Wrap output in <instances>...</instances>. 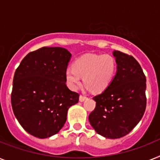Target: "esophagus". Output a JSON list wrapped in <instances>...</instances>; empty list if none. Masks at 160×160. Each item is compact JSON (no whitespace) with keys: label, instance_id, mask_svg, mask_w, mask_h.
I'll list each match as a JSON object with an SVG mask.
<instances>
[{"label":"esophagus","instance_id":"1","mask_svg":"<svg viewBox=\"0 0 160 160\" xmlns=\"http://www.w3.org/2000/svg\"><path fill=\"white\" fill-rule=\"evenodd\" d=\"M86 98H87V97H85V96L80 95V98H79V99H80V102H84V101L85 100Z\"/></svg>","mask_w":160,"mask_h":160}]
</instances>
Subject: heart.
I'll list each match as a JSON object with an SVG mask.
<instances>
[{"label": "heart", "mask_w": 160, "mask_h": 160, "mask_svg": "<svg viewBox=\"0 0 160 160\" xmlns=\"http://www.w3.org/2000/svg\"><path fill=\"white\" fill-rule=\"evenodd\" d=\"M117 71V62L110 54H86L76 60L73 67L66 70L65 77L67 85L76 90L84 84L95 93H101L111 84Z\"/></svg>", "instance_id": "1"}]
</instances>
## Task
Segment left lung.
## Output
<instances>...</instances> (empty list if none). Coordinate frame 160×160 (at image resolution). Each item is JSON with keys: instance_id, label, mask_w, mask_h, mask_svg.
Returning a JSON list of instances; mask_svg holds the SVG:
<instances>
[{"instance_id": "obj_1", "label": "left lung", "mask_w": 160, "mask_h": 160, "mask_svg": "<svg viewBox=\"0 0 160 160\" xmlns=\"http://www.w3.org/2000/svg\"><path fill=\"white\" fill-rule=\"evenodd\" d=\"M117 73L107 89L93 97L96 107L89 121L106 138L125 136L136 127L146 108V78L132 56L114 51Z\"/></svg>"}]
</instances>
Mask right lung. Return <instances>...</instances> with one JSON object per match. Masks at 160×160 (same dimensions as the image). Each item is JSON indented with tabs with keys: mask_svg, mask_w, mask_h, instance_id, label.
<instances>
[{
	"mask_svg": "<svg viewBox=\"0 0 160 160\" xmlns=\"http://www.w3.org/2000/svg\"><path fill=\"white\" fill-rule=\"evenodd\" d=\"M71 54L67 49L43 47L22 60L13 79L11 105L26 132L38 138L57 134L67 121L79 93L68 89L65 73Z\"/></svg>",
	"mask_w": 160,
	"mask_h": 160,
	"instance_id": "right-lung-1",
	"label": "right lung"
}]
</instances>
